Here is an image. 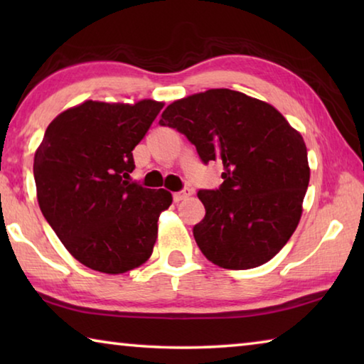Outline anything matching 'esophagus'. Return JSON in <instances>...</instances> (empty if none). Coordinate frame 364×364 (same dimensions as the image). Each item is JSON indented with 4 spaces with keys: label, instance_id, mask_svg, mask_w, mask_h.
<instances>
[{
    "label": "esophagus",
    "instance_id": "obj_1",
    "mask_svg": "<svg viewBox=\"0 0 364 364\" xmlns=\"http://www.w3.org/2000/svg\"><path fill=\"white\" fill-rule=\"evenodd\" d=\"M188 196H191V189L189 188H183L181 191H176V193H173V200L175 202H180L183 199H186Z\"/></svg>",
    "mask_w": 364,
    "mask_h": 364
}]
</instances>
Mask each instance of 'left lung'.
Segmentation results:
<instances>
[{
    "label": "left lung",
    "instance_id": "obj_1",
    "mask_svg": "<svg viewBox=\"0 0 364 364\" xmlns=\"http://www.w3.org/2000/svg\"><path fill=\"white\" fill-rule=\"evenodd\" d=\"M159 123L184 134L205 165H223L220 188L197 193L202 254L226 269L269 262L297 228L310 181L301 134L273 106L226 88L175 101Z\"/></svg>",
    "mask_w": 364,
    "mask_h": 364
}]
</instances>
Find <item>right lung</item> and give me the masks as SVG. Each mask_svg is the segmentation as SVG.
Listing matches in <instances>:
<instances>
[{"mask_svg":"<svg viewBox=\"0 0 364 364\" xmlns=\"http://www.w3.org/2000/svg\"><path fill=\"white\" fill-rule=\"evenodd\" d=\"M162 102L86 101L58 115L35 154L33 176L43 217L80 263L107 274L143 264L157 239L165 189L130 181L133 149Z\"/></svg>","mask_w":364,"mask_h":364,"instance_id":"add662e5","label":"right lung"}]
</instances>
